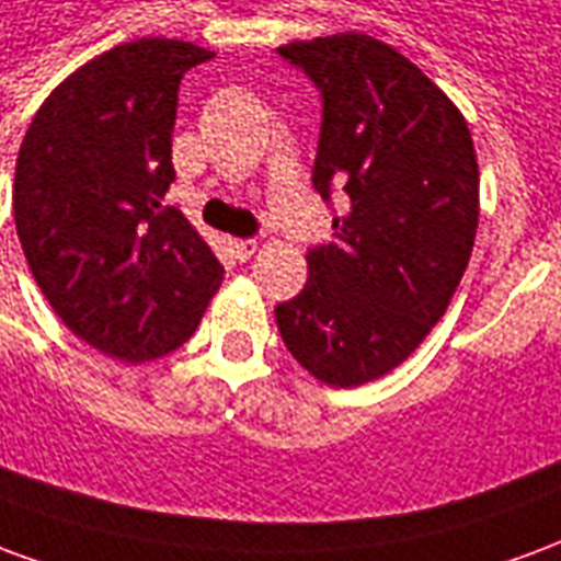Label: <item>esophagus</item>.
I'll list each match as a JSON object with an SVG mask.
<instances>
[{"mask_svg": "<svg viewBox=\"0 0 561 561\" xmlns=\"http://www.w3.org/2000/svg\"><path fill=\"white\" fill-rule=\"evenodd\" d=\"M228 252H231L237 261H245V257H252L257 252L255 240H243V237H231L228 240Z\"/></svg>", "mask_w": 561, "mask_h": 561, "instance_id": "34e87169", "label": "esophagus"}]
</instances>
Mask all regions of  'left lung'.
I'll return each mask as SVG.
<instances>
[{
  "mask_svg": "<svg viewBox=\"0 0 561 561\" xmlns=\"http://www.w3.org/2000/svg\"><path fill=\"white\" fill-rule=\"evenodd\" d=\"M276 54L321 92L312 188L345 207L276 324L304 369L354 388L445 316L478 231V159L462 114L388 44L348 32Z\"/></svg>",
  "mask_w": 561,
  "mask_h": 561,
  "instance_id": "obj_1",
  "label": "left lung"
}]
</instances>
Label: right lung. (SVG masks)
I'll return each instance as SVG.
<instances>
[{
  "label": "right lung",
  "mask_w": 561,
  "mask_h": 561,
  "mask_svg": "<svg viewBox=\"0 0 561 561\" xmlns=\"http://www.w3.org/2000/svg\"><path fill=\"white\" fill-rule=\"evenodd\" d=\"M209 50L138 38L78 68L38 107L14 173V221L38 288L75 336L144 364L180 348L221 264L164 195L176 92Z\"/></svg>",
  "instance_id": "1"
}]
</instances>
